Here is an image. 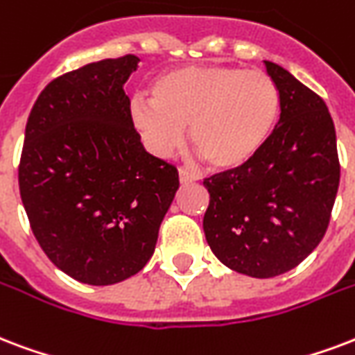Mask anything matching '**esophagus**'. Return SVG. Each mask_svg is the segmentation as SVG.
I'll return each instance as SVG.
<instances>
[{"label":"esophagus","mask_w":355,"mask_h":355,"mask_svg":"<svg viewBox=\"0 0 355 355\" xmlns=\"http://www.w3.org/2000/svg\"><path fill=\"white\" fill-rule=\"evenodd\" d=\"M178 178H180V184H189V182H197L199 177L196 173L188 171V169H178Z\"/></svg>","instance_id":"esophagus-1"}]
</instances>
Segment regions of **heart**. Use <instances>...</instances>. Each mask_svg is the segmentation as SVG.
Masks as SVG:
<instances>
[{"label":"heart","mask_w":355,"mask_h":355,"mask_svg":"<svg viewBox=\"0 0 355 355\" xmlns=\"http://www.w3.org/2000/svg\"><path fill=\"white\" fill-rule=\"evenodd\" d=\"M281 112L279 89L264 70L193 64L153 83V98H135L130 119L156 156L189 139L218 171L248 166L266 147Z\"/></svg>","instance_id":"b5f03b06"}]
</instances>
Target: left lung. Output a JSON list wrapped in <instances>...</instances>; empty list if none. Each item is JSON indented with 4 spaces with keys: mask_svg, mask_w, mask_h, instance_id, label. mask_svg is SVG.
I'll return each mask as SVG.
<instances>
[{
    "mask_svg": "<svg viewBox=\"0 0 355 355\" xmlns=\"http://www.w3.org/2000/svg\"><path fill=\"white\" fill-rule=\"evenodd\" d=\"M266 63L281 115L266 147L248 166L205 180L202 229L227 268L257 279L296 268L328 229L340 166L328 105L279 64Z\"/></svg>",
    "mask_w": 355,
    "mask_h": 355,
    "instance_id": "left-lung-1",
    "label": "left lung"
}]
</instances>
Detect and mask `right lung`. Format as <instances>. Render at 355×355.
I'll return each mask as SVG.
<instances>
[{
	"label": "right lung",
	"mask_w": 355,
	"mask_h": 355,
	"mask_svg": "<svg viewBox=\"0 0 355 355\" xmlns=\"http://www.w3.org/2000/svg\"><path fill=\"white\" fill-rule=\"evenodd\" d=\"M139 58L102 59L50 81L26 124L18 182L33 234L55 266L115 285L153 257L177 167L145 150L124 83Z\"/></svg>",
	"instance_id": "1"
}]
</instances>
